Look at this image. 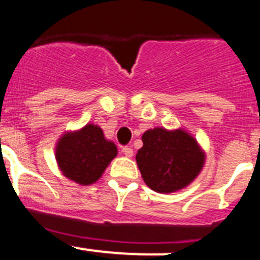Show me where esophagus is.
<instances>
[{"instance_id":"34e87169","label":"esophagus","mask_w":260,"mask_h":260,"mask_svg":"<svg viewBox=\"0 0 260 260\" xmlns=\"http://www.w3.org/2000/svg\"><path fill=\"white\" fill-rule=\"evenodd\" d=\"M122 152L124 153V156H127V157H132L133 156V150L131 146H124V147H122Z\"/></svg>"}]
</instances>
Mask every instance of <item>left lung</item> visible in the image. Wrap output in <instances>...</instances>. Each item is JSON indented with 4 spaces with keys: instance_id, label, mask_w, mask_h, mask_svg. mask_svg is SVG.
Returning a JSON list of instances; mask_svg holds the SVG:
<instances>
[{
    "instance_id": "1",
    "label": "left lung",
    "mask_w": 260,
    "mask_h": 260,
    "mask_svg": "<svg viewBox=\"0 0 260 260\" xmlns=\"http://www.w3.org/2000/svg\"><path fill=\"white\" fill-rule=\"evenodd\" d=\"M142 142L136 161L145 183L158 193H171L186 186L205 162L196 140L181 129H150L143 133Z\"/></svg>"
}]
</instances>
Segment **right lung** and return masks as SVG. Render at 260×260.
I'll return each instance as SVG.
<instances>
[{"label":"right lung","mask_w":260,"mask_h":260,"mask_svg":"<svg viewBox=\"0 0 260 260\" xmlns=\"http://www.w3.org/2000/svg\"><path fill=\"white\" fill-rule=\"evenodd\" d=\"M115 156L114 143L105 140L103 131L94 124L63 136L55 151L63 174L82 185L95 183Z\"/></svg>","instance_id":"1"}]
</instances>
